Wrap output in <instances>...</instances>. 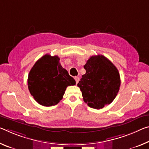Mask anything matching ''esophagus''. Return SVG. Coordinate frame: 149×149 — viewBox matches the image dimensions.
Segmentation results:
<instances>
[{"mask_svg":"<svg viewBox=\"0 0 149 149\" xmlns=\"http://www.w3.org/2000/svg\"><path fill=\"white\" fill-rule=\"evenodd\" d=\"M74 79H75V82H76V84H77L79 82V77H77V76H75V77H74Z\"/></svg>","mask_w":149,"mask_h":149,"instance_id":"1","label":"esophagus"}]
</instances>
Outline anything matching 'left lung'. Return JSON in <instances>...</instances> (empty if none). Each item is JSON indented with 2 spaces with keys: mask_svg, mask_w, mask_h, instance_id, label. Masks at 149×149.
<instances>
[{
  "mask_svg": "<svg viewBox=\"0 0 149 149\" xmlns=\"http://www.w3.org/2000/svg\"><path fill=\"white\" fill-rule=\"evenodd\" d=\"M84 69L86 73L77 84L84 101L89 107L96 109L110 104L121 86L117 68L104 56L97 55L87 61Z\"/></svg>",
  "mask_w": 149,
  "mask_h": 149,
  "instance_id": "8db88e82",
  "label": "left lung"
}]
</instances>
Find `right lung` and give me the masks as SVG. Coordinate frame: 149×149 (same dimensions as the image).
I'll return each mask as SVG.
<instances>
[{
  "mask_svg": "<svg viewBox=\"0 0 149 149\" xmlns=\"http://www.w3.org/2000/svg\"><path fill=\"white\" fill-rule=\"evenodd\" d=\"M75 85V79L62 68L58 56L46 54L30 70L28 77L30 93L40 105H55L62 100L68 86Z\"/></svg>",
  "mask_w": 149,
  "mask_h": 149,
  "instance_id": "1",
  "label": "right lung"
}]
</instances>
